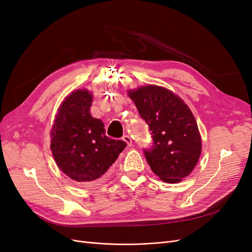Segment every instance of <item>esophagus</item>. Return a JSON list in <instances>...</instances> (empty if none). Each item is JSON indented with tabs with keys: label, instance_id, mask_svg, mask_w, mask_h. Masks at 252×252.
Returning <instances> with one entry per match:
<instances>
[{
	"label": "esophagus",
	"instance_id": "34e87169",
	"mask_svg": "<svg viewBox=\"0 0 252 252\" xmlns=\"http://www.w3.org/2000/svg\"><path fill=\"white\" fill-rule=\"evenodd\" d=\"M123 140L127 143V145H128L129 147L132 146V141H131V138H130V136L126 134V135H124V136H123Z\"/></svg>",
	"mask_w": 252,
	"mask_h": 252
}]
</instances>
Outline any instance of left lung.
I'll return each mask as SVG.
<instances>
[{
  "label": "left lung",
  "instance_id": "left-lung-1",
  "mask_svg": "<svg viewBox=\"0 0 252 252\" xmlns=\"http://www.w3.org/2000/svg\"><path fill=\"white\" fill-rule=\"evenodd\" d=\"M128 94L149 127L152 145L143 150L151 170L164 182H181L193 170L202 150L192 112L178 95L159 86L140 87Z\"/></svg>",
  "mask_w": 252,
  "mask_h": 252
}]
</instances>
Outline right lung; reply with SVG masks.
I'll return each mask as SVG.
<instances>
[{
    "label": "right lung",
    "mask_w": 252,
    "mask_h": 252,
    "mask_svg": "<svg viewBox=\"0 0 252 252\" xmlns=\"http://www.w3.org/2000/svg\"><path fill=\"white\" fill-rule=\"evenodd\" d=\"M91 103L87 90L73 91L60 106L51 131L50 148L59 168L84 185L103 180L127 146L105 134L103 122L91 117Z\"/></svg>",
    "instance_id": "obj_1"
}]
</instances>
